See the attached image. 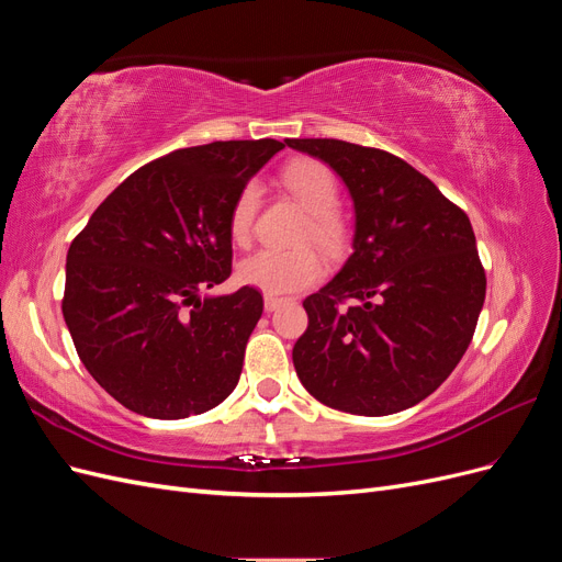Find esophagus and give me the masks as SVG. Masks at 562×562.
I'll return each instance as SVG.
<instances>
[{"label":"esophagus","mask_w":562,"mask_h":562,"mask_svg":"<svg viewBox=\"0 0 562 562\" xmlns=\"http://www.w3.org/2000/svg\"><path fill=\"white\" fill-rule=\"evenodd\" d=\"M283 300L277 295H265V312H274Z\"/></svg>","instance_id":"esophagus-1"}]
</instances>
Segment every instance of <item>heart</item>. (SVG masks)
I'll return each mask as SVG.
<instances>
[{
  "mask_svg": "<svg viewBox=\"0 0 562 562\" xmlns=\"http://www.w3.org/2000/svg\"><path fill=\"white\" fill-rule=\"evenodd\" d=\"M283 184L291 190L312 217L310 234L326 250L339 248L345 239V227L335 215L339 203V187L326 164L316 159H295L281 171ZM260 206V184L246 182L236 194L229 211V236L236 244H248L255 215ZM236 274L267 295H285L302 291L323 277V260L312 248L274 250L262 248L239 262Z\"/></svg>",
  "mask_w": 562,
  "mask_h": 562,
  "instance_id": "1",
  "label": "heart"
}]
</instances>
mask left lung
<instances>
[{
    "instance_id": "8db88e82",
    "label": "left lung",
    "mask_w": 562,
    "mask_h": 562,
    "mask_svg": "<svg viewBox=\"0 0 562 562\" xmlns=\"http://www.w3.org/2000/svg\"><path fill=\"white\" fill-rule=\"evenodd\" d=\"M326 161L353 201V252L304 300L297 378L335 411L382 417L424 401L462 361L485 302L467 213L384 149L333 138L285 140Z\"/></svg>"
}]
</instances>
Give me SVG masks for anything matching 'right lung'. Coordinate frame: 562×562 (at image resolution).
<instances>
[{
  "label": "right lung",
  "mask_w": 562,
  "mask_h": 562,
  "mask_svg": "<svg viewBox=\"0 0 562 562\" xmlns=\"http://www.w3.org/2000/svg\"><path fill=\"white\" fill-rule=\"evenodd\" d=\"M285 145L217 140L131 173L67 250L63 316L91 378L128 411L201 415L239 382L262 295L201 291L232 274L229 211Z\"/></svg>",
  "instance_id": "obj_1"
}]
</instances>
